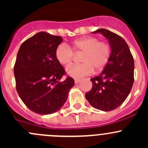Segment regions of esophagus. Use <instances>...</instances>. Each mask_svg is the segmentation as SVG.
<instances>
[{
    "label": "esophagus",
    "mask_w": 148,
    "mask_h": 148,
    "mask_svg": "<svg viewBox=\"0 0 148 148\" xmlns=\"http://www.w3.org/2000/svg\"><path fill=\"white\" fill-rule=\"evenodd\" d=\"M79 82H80V79H77L74 80V82H75L76 84H77L79 83Z\"/></svg>",
    "instance_id": "34e87169"
}]
</instances>
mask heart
Listing matches in <instances>:
<instances>
[{
  "mask_svg": "<svg viewBox=\"0 0 148 148\" xmlns=\"http://www.w3.org/2000/svg\"><path fill=\"white\" fill-rule=\"evenodd\" d=\"M72 51L83 52L80 59L82 64L71 66L66 69V74L74 78L89 75L94 69H103L108 63L111 54L110 46L107 43L99 41L96 37H84L74 41L71 46L66 44H59L55 50L57 62L64 66H69L74 56Z\"/></svg>",
  "mask_w": 148,
  "mask_h": 148,
  "instance_id": "b5f03b06",
  "label": "heart"
}]
</instances>
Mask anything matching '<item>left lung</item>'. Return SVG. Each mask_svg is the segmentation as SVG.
<instances>
[{
    "mask_svg": "<svg viewBox=\"0 0 148 148\" xmlns=\"http://www.w3.org/2000/svg\"><path fill=\"white\" fill-rule=\"evenodd\" d=\"M102 34L109 41L111 54L100 75L91 79L92 88L86 99L95 108L111 111L120 106L129 95L134 83V59L125 40L117 34L100 28L92 34Z\"/></svg>",
    "mask_w": 148,
    "mask_h": 148,
    "instance_id": "8db88e82",
    "label": "left lung"
}]
</instances>
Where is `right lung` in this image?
Instances as JSON below:
<instances>
[{
  "label": "right lung",
  "mask_w": 148,
  "mask_h": 148,
  "mask_svg": "<svg viewBox=\"0 0 148 148\" xmlns=\"http://www.w3.org/2000/svg\"><path fill=\"white\" fill-rule=\"evenodd\" d=\"M63 41L58 36L37 33L23 43L14 66L16 90L28 109L39 114L60 110L74 80L61 79L65 70L55 57V50Z\"/></svg>",
  "instance_id": "right-lung-1"
}]
</instances>
